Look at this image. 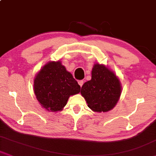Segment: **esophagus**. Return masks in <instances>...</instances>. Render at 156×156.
<instances>
[{"instance_id":"1","label":"esophagus","mask_w":156,"mask_h":156,"mask_svg":"<svg viewBox=\"0 0 156 156\" xmlns=\"http://www.w3.org/2000/svg\"><path fill=\"white\" fill-rule=\"evenodd\" d=\"M83 83H84V81L83 80H79V81H78V84H79V86H80V87H82V86H83Z\"/></svg>"}]
</instances>
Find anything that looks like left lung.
Instances as JSON below:
<instances>
[{
	"instance_id": "8db88e82",
	"label": "left lung",
	"mask_w": 156,
	"mask_h": 156,
	"mask_svg": "<svg viewBox=\"0 0 156 156\" xmlns=\"http://www.w3.org/2000/svg\"><path fill=\"white\" fill-rule=\"evenodd\" d=\"M122 86L119 78L104 65L94 64L91 80L83 85L80 94L92 111L106 112L119 101Z\"/></svg>"
}]
</instances>
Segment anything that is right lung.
Returning a JSON list of instances; mask_svg holds the SVG:
<instances>
[{"mask_svg":"<svg viewBox=\"0 0 156 156\" xmlns=\"http://www.w3.org/2000/svg\"><path fill=\"white\" fill-rule=\"evenodd\" d=\"M80 90L78 82L60 61L44 65L34 78V94L41 106L49 112L61 111L69 97Z\"/></svg>","mask_w":156,"mask_h":156,"instance_id":"add662e5","label":"right lung"}]
</instances>
